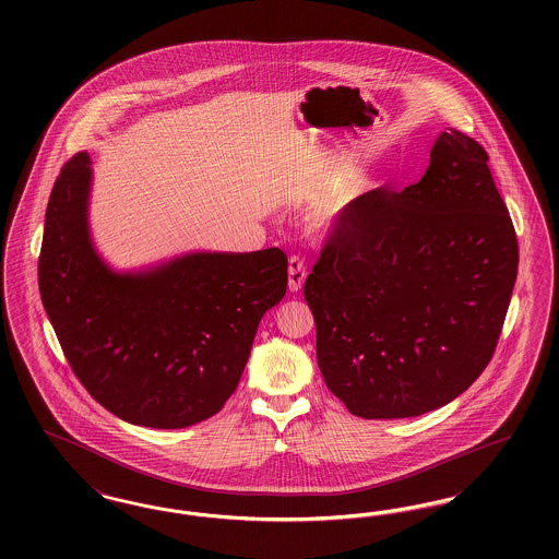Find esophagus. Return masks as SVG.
I'll list each match as a JSON object with an SVG mask.
<instances>
[{"label": "esophagus", "instance_id": "obj_1", "mask_svg": "<svg viewBox=\"0 0 559 559\" xmlns=\"http://www.w3.org/2000/svg\"><path fill=\"white\" fill-rule=\"evenodd\" d=\"M304 278H306V267L297 258H292L289 260V289L297 292L301 287Z\"/></svg>", "mask_w": 559, "mask_h": 559}]
</instances>
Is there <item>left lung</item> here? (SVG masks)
Instances as JSON below:
<instances>
[{"instance_id": "left-lung-1", "label": "left lung", "mask_w": 559, "mask_h": 559, "mask_svg": "<svg viewBox=\"0 0 559 559\" xmlns=\"http://www.w3.org/2000/svg\"><path fill=\"white\" fill-rule=\"evenodd\" d=\"M92 157L69 160L46 210L39 293L90 396L133 426H194L239 385L258 324L287 292V255L188 251L115 270L90 228Z\"/></svg>"}]
</instances>
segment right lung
Masks as SVG:
<instances>
[{
    "label": "right lung",
    "instance_id": "right-lung-1",
    "mask_svg": "<svg viewBox=\"0 0 559 559\" xmlns=\"http://www.w3.org/2000/svg\"><path fill=\"white\" fill-rule=\"evenodd\" d=\"M465 133L442 132L426 176L385 212L347 205L306 278L326 388L362 419H402L463 394L490 362L518 240Z\"/></svg>",
    "mask_w": 559,
    "mask_h": 559
}]
</instances>
